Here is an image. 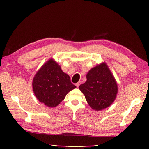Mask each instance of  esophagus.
<instances>
[{
	"label": "esophagus",
	"instance_id": "34e87169",
	"mask_svg": "<svg viewBox=\"0 0 149 149\" xmlns=\"http://www.w3.org/2000/svg\"><path fill=\"white\" fill-rule=\"evenodd\" d=\"M81 82H78V83H76V84H75V85H76V86L78 88L79 86V85L81 84Z\"/></svg>",
	"mask_w": 149,
	"mask_h": 149
}]
</instances>
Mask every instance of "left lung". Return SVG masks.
<instances>
[{
	"label": "left lung",
	"mask_w": 149,
	"mask_h": 149,
	"mask_svg": "<svg viewBox=\"0 0 149 149\" xmlns=\"http://www.w3.org/2000/svg\"><path fill=\"white\" fill-rule=\"evenodd\" d=\"M87 80L79 86V90L88 104L95 111L110 106L116 99L118 84L105 62L91 68L86 74Z\"/></svg>",
	"instance_id": "8db88e82"
}]
</instances>
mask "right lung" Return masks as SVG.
I'll list each match as a JSON object with an SVG mask.
<instances>
[{
    "label": "right lung",
    "instance_id": "obj_1",
    "mask_svg": "<svg viewBox=\"0 0 149 149\" xmlns=\"http://www.w3.org/2000/svg\"><path fill=\"white\" fill-rule=\"evenodd\" d=\"M33 90L36 99L46 106H58L69 91L76 86L63 72L54 59H49L38 71L33 80Z\"/></svg>",
    "mask_w": 149,
    "mask_h": 149
}]
</instances>
